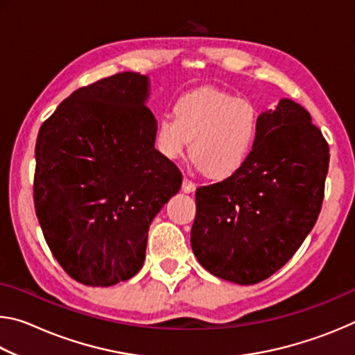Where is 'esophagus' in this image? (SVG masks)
<instances>
[{"label":"esophagus","instance_id":"obj_1","mask_svg":"<svg viewBox=\"0 0 355 355\" xmlns=\"http://www.w3.org/2000/svg\"><path fill=\"white\" fill-rule=\"evenodd\" d=\"M182 188H183L184 192H194L196 191V183L192 182V180H189L188 177H184Z\"/></svg>","mask_w":355,"mask_h":355}]
</instances>
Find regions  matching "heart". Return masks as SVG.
I'll return each instance as SVG.
<instances>
[{
	"label": "heart",
	"mask_w": 355,
	"mask_h": 355,
	"mask_svg": "<svg viewBox=\"0 0 355 355\" xmlns=\"http://www.w3.org/2000/svg\"><path fill=\"white\" fill-rule=\"evenodd\" d=\"M260 114L245 98L203 87L183 95L173 116L159 117L155 142L167 159H177L191 141V158L211 178H225L241 167L255 146Z\"/></svg>",
	"instance_id": "obj_1"
}]
</instances>
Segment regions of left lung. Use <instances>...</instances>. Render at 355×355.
<instances>
[{"instance_id": "1", "label": "left lung", "mask_w": 355, "mask_h": 355, "mask_svg": "<svg viewBox=\"0 0 355 355\" xmlns=\"http://www.w3.org/2000/svg\"><path fill=\"white\" fill-rule=\"evenodd\" d=\"M327 171L329 144L302 106L284 98L261 112L245 163L196 191L191 245L197 260L239 285L271 277L313 228Z\"/></svg>"}]
</instances>
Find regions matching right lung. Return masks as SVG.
<instances>
[{"label":"right lung","mask_w":355,"mask_h":355,"mask_svg":"<svg viewBox=\"0 0 355 355\" xmlns=\"http://www.w3.org/2000/svg\"><path fill=\"white\" fill-rule=\"evenodd\" d=\"M147 76L122 71L83 86L39 130L34 207L71 279L128 280L146 260L148 227L177 194L182 172L155 148Z\"/></svg>","instance_id":"obj_1"}]
</instances>
